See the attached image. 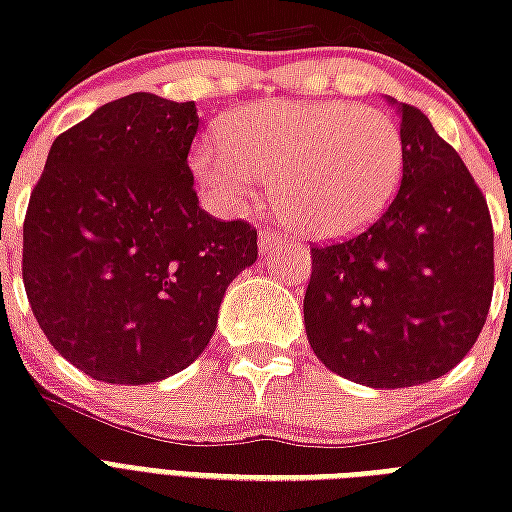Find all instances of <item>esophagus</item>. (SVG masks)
I'll use <instances>...</instances> for the list:
<instances>
[{
  "label": "esophagus",
  "instance_id": "obj_1",
  "mask_svg": "<svg viewBox=\"0 0 512 512\" xmlns=\"http://www.w3.org/2000/svg\"><path fill=\"white\" fill-rule=\"evenodd\" d=\"M257 244H260V252H268V249H273L276 244H279V233H273L271 228H263V231H260V239H257Z\"/></svg>",
  "mask_w": 512,
  "mask_h": 512
}]
</instances>
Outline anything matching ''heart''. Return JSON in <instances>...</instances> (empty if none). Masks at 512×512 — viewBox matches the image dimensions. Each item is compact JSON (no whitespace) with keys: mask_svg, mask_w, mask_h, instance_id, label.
I'll list each match as a JSON object with an SVG mask.
<instances>
[{"mask_svg":"<svg viewBox=\"0 0 512 512\" xmlns=\"http://www.w3.org/2000/svg\"><path fill=\"white\" fill-rule=\"evenodd\" d=\"M406 146L393 116L342 100H265L233 111L223 132L196 143L191 167L223 212L273 201L311 239L366 231L404 175Z\"/></svg>","mask_w":512,"mask_h":512,"instance_id":"obj_1","label":"heart"}]
</instances>
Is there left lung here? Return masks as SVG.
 Segmentation results:
<instances>
[{
  "label": "left lung",
  "instance_id": "8db88e82",
  "mask_svg": "<svg viewBox=\"0 0 512 512\" xmlns=\"http://www.w3.org/2000/svg\"><path fill=\"white\" fill-rule=\"evenodd\" d=\"M398 108L406 159L393 204L356 239L313 247L305 332L335 374L412 388L468 356L494 289L484 193L422 111Z\"/></svg>",
  "mask_w": 512,
  "mask_h": 512
}]
</instances>
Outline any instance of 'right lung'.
Masks as SVG:
<instances>
[{"label":"right lung","mask_w":512,"mask_h":512,"mask_svg":"<svg viewBox=\"0 0 512 512\" xmlns=\"http://www.w3.org/2000/svg\"><path fill=\"white\" fill-rule=\"evenodd\" d=\"M196 103L151 92L55 138L23 223V284L60 356L95 380H167L204 353L257 231L199 207Z\"/></svg>","instance_id":"obj_1"}]
</instances>
